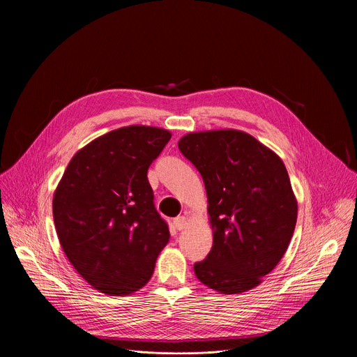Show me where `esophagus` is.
I'll list each match as a JSON object with an SVG mask.
<instances>
[{
  "mask_svg": "<svg viewBox=\"0 0 357 357\" xmlns=\"http://www.w3.org/2000/svg\"><path fill=\"white\" fill-rule=\"evenodd\" d=\"M186 224H188V222H186V218L185 217H176L175 220H174V226H175V229L176 230H183L185 227H186Z\"/></svg>",
  "mask_w": 357,
  "mask_h": 357,
  "instance_id": "esophagus-1",
  "label": "esophagus"
}]
</instances>
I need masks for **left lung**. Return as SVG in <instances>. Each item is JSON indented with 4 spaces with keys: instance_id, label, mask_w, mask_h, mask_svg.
Wrapping results in <instances>:
<instances>
[{
    "instance_id": "1",
    "label": "left lung",
    "mask_w": 357,
    "mask_h": 357,
    "mask_svg": "<svg viewBox=\"0 0 357 357\" xmlns=\"http://www.w3.org/2000/svg\"><path fill=\"white\" fill-rule=\"evenodd\" d=\"M178 147L202 176L214 234L194 272L220 294H241L261 282L285 255L298 204L280 158L240 130L185 135Z\"/></svg>"
}]
</instances>
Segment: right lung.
<instances>
[{
	"label": "right lung",
	"instance_id": "1",
	"mask_svg": "<svg viewBox=\"0 0 357 357\" xmlns=\"http://www.w3.org/2000/svg\"><path fill=\"white\" fill-rule=\"evenodd\" d=\"M171 136L149 126L112 130L75 153L54 191L61 246L102 294L124 296L144 287L171 237L147 179Z\"/></svg>",
	"mask_w": 357,
	"mask_h": 357
}]
</instances>
